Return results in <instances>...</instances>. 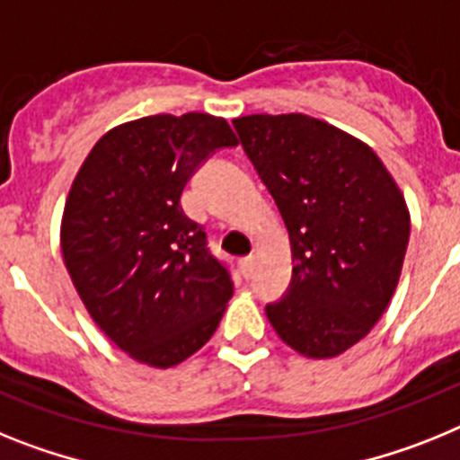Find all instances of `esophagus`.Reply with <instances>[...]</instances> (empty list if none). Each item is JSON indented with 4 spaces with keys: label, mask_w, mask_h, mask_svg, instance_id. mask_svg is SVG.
Here are the masks:
<instances>
[{
    "label": "esophagus",
    "mask_w": 460,
    "mask_h": 460,
    "mask_svg": "<svg viewBox=\"0 0 460 460\" xmlns=\"http://www.w3.org/2000/svg\"><path fill=\"white\" fill-rule=\"evenodd\" d=\"M238 269H241L243 278H252V273H254V259L252 257L241 259V263H238Z\"/></svg>",
    "instance_id": "34e87169"
}]
</instances>
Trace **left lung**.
Returning a JSON list of instances; mask_svg holds the SVG:
<instances>
[{"mask_svg": "<svg viewBox=\"0 0 460 460\" xmlns=\"http://www.w3.org/2000/svg\"><path fill=\"white\" fill-rule=\"evenodd\" d=\"M291 243L289 289L266 305L282 342L333 358L389 305L410 241V210L373 147L303 113L235 118Z\"/></svg>", "mask_w": 460, "mask_h": 460, "instance_id": "obj_1", "label": "left lung"}]
</instances>
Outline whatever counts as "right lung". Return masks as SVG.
<instances>
[{"mask_svg": "<svg viewBox=\"0 0 460 460\" xmlns=\"http://www.w3.org/2000/svg\"><path fill=\"white\" fill-rule=\"evenodd\" d=\"M238 146L225 118L150 115L103 134L62 215V254L94 324L138 363L171 368L201 349L234 296L206 231L181 206L194 171Z\"/></svg>", "mask_w": 460, "mask_h": 460, "instance_id": "add662e5", "label": "right lung"}]
</instances>
